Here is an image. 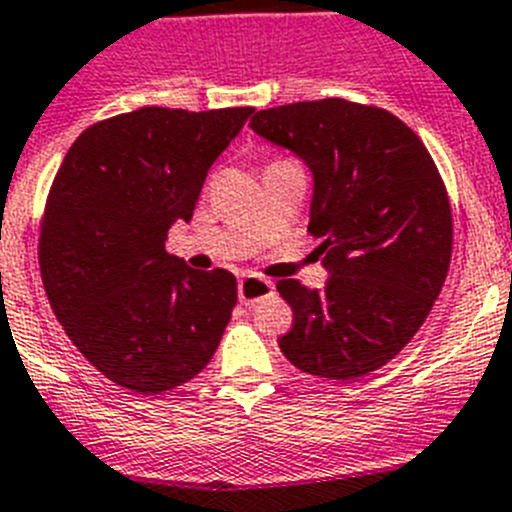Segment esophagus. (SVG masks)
I'll return each mask as SVG.
<instances>
[{
    "label": "esophagus",
    "mask_w": 512,
    "mask_h": 512,
    "mask_svg": "<svg viewBox=\"0 0 512 512\" xmlns=\"http://www.w3.org/2000/svg\"><path fill=\"white\" fill-rule=\"evenodd\" d=\"M273 280L267 278H260V275L255 273H247L239 278V285H237V293H239V301L245 303V306H255L257 301H262V298L273 296Z\"/></svg>",
    "instance_id": "1"
}]
</instances>
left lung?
I'll list each match as a JSON object with an SVG mask.
<instances>
[{"mask_svg":"<svg viewBox=\"0 0 512 512\" xmlns=\"http://www.w3.org/2000/svg\"><path fill=\"white\" fill-rule=\"evenodd\" d=\"M252 130L313 173L311 237L329 280H278L293 308L280 352L308 375H370L411 342L444 288L454 245L449 193L421 137L388 109L347 99L262 109Z\"/></svg>","mask_w":512,"mask_h":512,"instance_id":"left-lung-1","label":"left lung"}]
</instances>
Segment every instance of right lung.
<instances>
[{
    "label": "right lung",
    "mask_w": 512,
    "mask_h": 512,
    "mask_svg": "<svg viewBox=\"0 0 512 512\" xmlns=\"http://www.w3.org/2000/svg\"><path fill=\"white\" fill-rule=\"evenodd\" d=\"M252 107H142L78 135L40 219L45 293L68 339L140 395L199 375L232 319L237 278L168 255L170 224L193 216L211 163Z\"/></svg>",
    "instance_id": "1"
}]
</instances>
